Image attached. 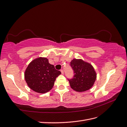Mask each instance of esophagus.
Listing matches in <instances>:
<instances>
[{
  "label": "esophagus",
  "mask_w": 127,
  "mask_h": 127,
  "mask_svg": "<svg viewBox=\"0 0 127 127\" xmlns=\"http://www.w3.org/2000/svg\"><path fill=\"white\" fill-rule=\"evenodd\" d=\"M61 73H62V74H64V70H61Z\"/></svg>",
  "instance_id": "1"
}]
</instances>
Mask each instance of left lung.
<instances>
[{
    "mask_svg": "<svg viewBox=\"0 0 127 127\" xmlns=\"http://www.w3.org/2000/svg\"><path fill=\"white\" fill-rule=\"evenodd\" d=\"M70 65L75 74L72 79H68L71 88L77 92H83L90 89L97 77L92 65L82 59H73Z\"/></svg>",
    "mask_w": 127,
    "mask_h": 127,
    "instance_id": "left-lung-1",
    "label": "left lung"
}]
</instances>
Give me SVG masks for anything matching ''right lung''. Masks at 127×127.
<instances>
[{"mask_svg": "<svg viewBox=\"0 0 127 127\" xmlns=\"http://www.w3.org/2000/svg\"><path fill=\"white\" fill-rule=\"evenodd\" d=\"M48 58L38 57L31 61L26 69L24 77L29 87L35 92L44 94L54 87L56 78L61 75Z\"/></svg>", "mask_w": 127, "mask_h": 127, "instance_id": "right-lung-1", "label": "right lung"}]
</instances>
